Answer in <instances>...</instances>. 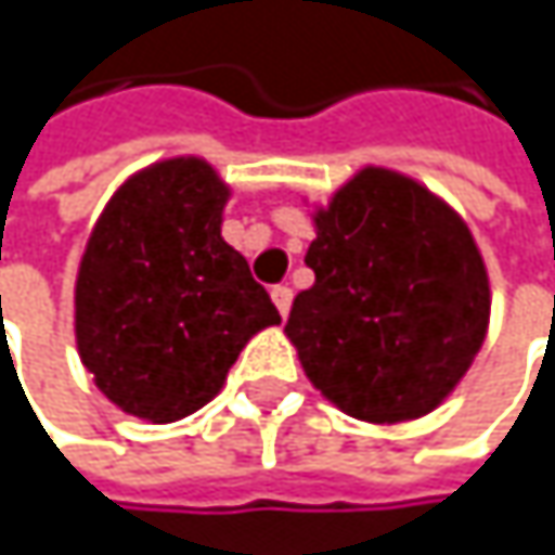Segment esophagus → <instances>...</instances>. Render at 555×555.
<instances>
[{
  "mask_svg": "<svg viewBox=\"0 0 555 555\" xmlns=\"http://www.w3.org/2000/svg\"><path fill=\"white\" fill-rule=\"evenodd\" d=\"M273 301H276V308H279V314L285 318L288 314V308H292V298H295V292L288 288V285H273Z\"/></svg>",
  "mask_w": 555,
  "mask_h": 555,
  "instance_id": "1",
  "label": "esophagus"
}]
</instances>
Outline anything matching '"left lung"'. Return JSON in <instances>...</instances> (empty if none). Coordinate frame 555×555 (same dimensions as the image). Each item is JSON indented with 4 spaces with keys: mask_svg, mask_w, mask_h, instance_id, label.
<instances>
[{
    "mask_svg": "<svg viewBox=\"0 0 555 555\" xmlns=\"http://www.w3.org/2000/svg\"><path fill=\"white\" fill-rule=\"evenodd\" d=\"M285 334L308 379L360 421L434 411L489 327V276L469 228L408 176L366 167L314 215Z\"/></svg>",
    "mask_w": 555,
    "mask_h": 555,
    "instance_id": "1",
    "label": "left lung"
}]
</instances>
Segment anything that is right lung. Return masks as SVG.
<instances>
[{
	"mask_svg": "<svg viewBox=\"0 0 555 555\" xmlns=\"http://www.w3.org/2000/svg\"><path fill=\"white\" fill-rule=\"evenodd\" d=\"M228 185L195 157L128 179L76 279V344L121 411L167 424L218 395L244 344L279 324L247 260L221 237Z\"/></svg>",
	"mask_w": 555,
	"mask_h": 555,
	"instance_id": "right-lung-1",
	"label": "right lung"
}]
</instances>
